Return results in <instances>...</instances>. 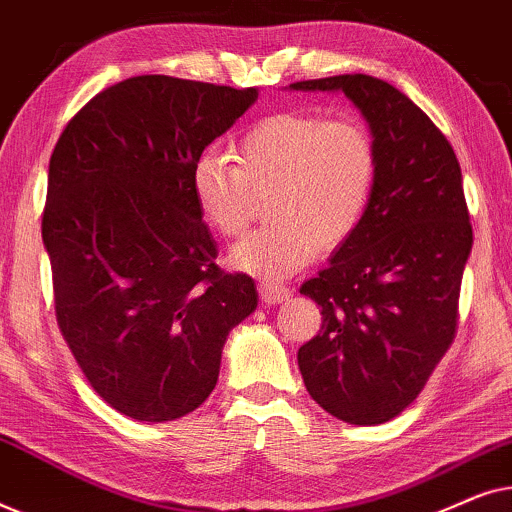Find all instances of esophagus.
I'll use <instances>...</instances> for the list:
<instances>
[{
  "instance_id": "34e87169",
  "label": "esophagus",
  "mask_w": 512,
  "mask_h": 512,
  "mask_svg": "<svg viewBox=\"0 0 512 512\" xmlns=\"http://www.w3.org/2000/svg\"><path fill=\"white\" fill-rule=\"evenodd\" d=\"M258 293H261L265 305H277L291 296V291L286 289L284 284L272 282V279H261V284H258Z\"/></svg>"
}]
</instances>
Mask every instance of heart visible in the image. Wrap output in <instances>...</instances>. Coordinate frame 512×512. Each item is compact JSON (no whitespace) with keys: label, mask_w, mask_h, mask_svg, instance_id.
<instances>
[{"label":"heart","mask_w":512,"mask_h":512,"mask_svg":"<svg viewBox=\"0 0 512 512\" xmlns=\"http://www.w3.org/2000/svg\"><path fill=\"white\" fill-rule=\"evenodd\" d=\"M377 184V149L366 125L310 111H282L256 125L237 146V163L200 153L191 170L198 212L221 237L247 228L254 193L272 188L268 226L230 251L233 268L286 277L338 249L366 219Z\"/></svg>","instance_id":"obj_1"}]
</instances>
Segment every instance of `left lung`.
Listing matches in <instances>:
<instances>
[{
  "label": "left lung",
  "instance_id": "8db88e82",
  "mask_svg": "<svg viewBox=\"0 0 512 512\" xmlns=\"http://www.w3.org/2000/svg\"><path fill=\"white\" fill-rule=\"evenodd\" d=\"M289 88L345 93L377 149L366 219L300 286L321 307V331L298 349V366L328 415L384 424L415 401L457 333L473 247L461 167L431 118L387 81L340 74Z\"/></svg>",
  "mask_w": 512,
  "mask_h": 512
}]
</instances>
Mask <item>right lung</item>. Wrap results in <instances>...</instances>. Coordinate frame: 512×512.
I'll return each mask as SVG.
<instances>
[{"mask_svg": "<svg viewBox=\"0 0 512 512\" xmlns=\"http://www.w3.org/2000/svg\"><path fill=\"white\" fill-rule=\"evenodd\" d=\"M256 88L132 76L62 130L41 237L55 317L100 398L139 422L207 401L228 333L258 305L254 279L216 265L191 170Z\"/></svg>", "mask_w": 512, "mask_h": 512, "instance_id": "obj_1", "label": "right lung"}]
</instances>
